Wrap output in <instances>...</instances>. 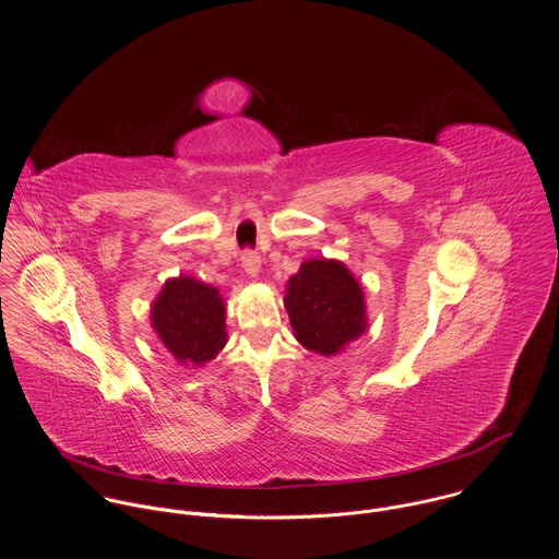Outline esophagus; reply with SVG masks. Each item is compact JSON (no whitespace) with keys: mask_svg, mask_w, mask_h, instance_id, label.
I'll return each instance as SVG.
<instances>
[{"mask_svg":"<svg viewBox=\"0 0 559 559\" xmlns=\"http://www.w3.org/2000/svg\"><path fill=\"white\" fill-rule=\"evenodd\" d=\"M240 266L245 269L247 275L255 277L260 273V255L255 251H251V249H245L242 255H240Z\"/></svg>","mask_w":559,"mask_h":559,"instance_id":"obj_1","label":"esophagus"}]
</instances>
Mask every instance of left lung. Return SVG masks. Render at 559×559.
<instances>
[{
    "instance_id": "1",
    "label": "left lung",
    "mask_w": 559,
    "mask_h": 559,
    "mask_svg": "<svg viewBox=\"0 0 559 559\" xmlns=\"http://www.w3.org/2000/svg\"><path fill=\"white\" fill-rule=\"evenodd\" d=\"M284 306L295 337L324 357L337 355L368 324L364 290L337 260H306L288 280Z\"/></svg>"
}]
</instances>
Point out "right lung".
I'll list each match as a JSON object with an SVG mask.
<instances>
[{"label": "right lung", "mask_w": 559, "mask_h": 559, "mask_svg": "<svg viewBox=\"0 0 559 559\" xmlns=\"http://www.w3.org/2000/svg\"><path fill=\"white\" fill-rule=\"evenodd\" d=\"M163 346L185 366L211 361L228 342L226 306L217 288L193 277L167 280L151 312Z\"/></svg>", "instance_id": "add662e5"}]
</instances>
